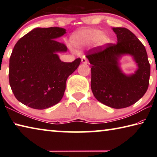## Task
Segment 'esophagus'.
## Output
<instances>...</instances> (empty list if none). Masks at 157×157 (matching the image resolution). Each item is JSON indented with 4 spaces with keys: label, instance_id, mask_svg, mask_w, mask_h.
Segmentation results:
<instances>
[{
    "label": "esophagus",
    "instance_id": "obj_1",
    "mask_svg": "<svg viewBox=\"0 0 157 157\" xmlns=\"http://www.w3.org/2000/svg\"><path fill=\"white\" fill-rule=\"evenodd\" d=\"M82 63H84V64H86V63H88V61H87V59L85 57H83L82 58Z\"/></svg>",
    "mask_w": 157,
    "mask_h": 157
}]
</instances>
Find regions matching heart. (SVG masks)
I'll use <instances>...</instances> for the list:
<instances>
[{
    "label": "heart",
    "instance_id": "heart-1",
    "mask_svg": "<svg viewBox=\"0 0 157 157\" xmlns=\"http://www.w3.org/2000/svg\"><path fill=\"white\" fill-rule=\"evenodd\" d=\"M110 39L107 34L98 29H86L77 33L72 36L71 41L76 48H82L96 41L98 46H102L108 44Z\"/></svg>",
    "mask_w": 157,
    "mask_h": 157
}]
</instances>
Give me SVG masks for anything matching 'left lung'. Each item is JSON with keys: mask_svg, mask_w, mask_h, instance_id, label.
<instances>
[{"mask_svg": "<svg viewBox=\"0 0 157 157\" xmlns=\"http://www.w3.org/2000/svg\"><path fill=\"white\" fill-rule=\"evenodd\" d=\"M117 44H108L90 50L86 55L91 64V87L95 98L114 109L129 107L147 91L150 65L143 44L134 34L124 28H113ZM132 56L138 66L132 74L126 75L119 60L124 55Z\"/></svg>", "mask_w": 157, "mask_h": 157, "instance_id": "8db88e82", "label": "left lung"}]
</instances>
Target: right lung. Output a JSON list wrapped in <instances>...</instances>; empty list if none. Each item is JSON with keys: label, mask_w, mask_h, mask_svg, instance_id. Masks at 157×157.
<instances>
[{"label": "right lung", "mask_w": 157, "mask_h": 157, "mask_svg": "<svg viewBox=\"0 0 157 157\" xmlns=\"http://www.w3.org/2000/svg\"><path fill=\"white\" fill-rule=\"evenodd\" d=\"M64 28H36L17 41L10 58L9 81L16 98L29 107L44 109L57 104L64 94L68 76L81 62L60 60L67 47L56 39Z\"/></svg>", "instance_id": "1"}]
</instances>
